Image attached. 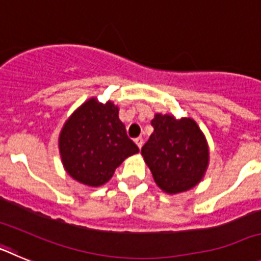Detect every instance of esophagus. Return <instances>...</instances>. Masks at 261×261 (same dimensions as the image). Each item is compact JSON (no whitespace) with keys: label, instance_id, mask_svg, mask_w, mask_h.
<instances>
[{"label":"esophagus","instance_id":"esophagus-1","mask_svg":"<svg viewBox=\"0 0 261 261\" xmlns=\"http://www.w3.org/2000/svg\"><path fill=\"white\" fill-rule=\"evenodd\" d=\"M135 142H136V145H137V146L140 147V149H141L142 145H144V140H142L141 137H137V138H136Z\"/></svg>","mask_w":261,"mask_h":261}]
</instances>
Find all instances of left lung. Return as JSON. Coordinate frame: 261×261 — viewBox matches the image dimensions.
<instances>
[{
	"instance_id": "obj_1",
	"label": "left lung",
	"mask_w": 261,
	"mask_h": 261,
	"mask_svg": "<svg viewBox=\"0 0 261 261\" xmlns=\"http://www.w3.org/2000/svg\"><path fill=\"white\" fill-rule=\"evenodd\" d=\"M151 125L154 132L141 154L156 186L175 195L199 184L208 167L209 149L195 120L156 114Z\"/></svg>"
}]
</instances>
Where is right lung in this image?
<instances>
[{"label": "right lung", "instance_id": "1", "mask_svg": "<svg viewBox=\"0 0 261 261\" xmlns=\"http://www.w3.org/2000/svg\"><path fill=\"white\" fill-rule=\"evenodd\" d=\"M62 165L74 180L90 187L107 183L125 158L138 153L119 119V108L96 98L71 114L59 138Z\"/></svg>", "mask_w": 261, "mask_h": 261}]
</instances>
